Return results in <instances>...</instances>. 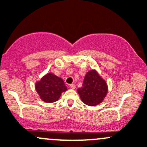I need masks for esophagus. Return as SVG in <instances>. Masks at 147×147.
<instances>
[{"label":"esophagus","mask_w":147,"mask_h":147,"mask_svg":"<svg viewBox=\"0 0 147 147\" xmlns=\"http://www.w3.org/2000/svg\"><path fill=\"white\" fill-rule=\"evenodd\" d=\"M69 87H70V88H72V89H75V88H76V85H75V84H70V85H69Z\"/></svg>","instance_id":"34e87169"}]
</instances>
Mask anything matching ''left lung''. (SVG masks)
<instances>
[{"label":"left lung","instance_id":"obj_1","mask_svg":"<svg viewBox=\"0 0 147 147\" xmlns=\"http://www.w3.org/2000/svg\"><path fill=\"white\" fill-rule=\"evenodd\" d=\"M108 89L107 83L95 70L86 74L82 86L78 90L82 101L89 106H95L103 101Z\"/></svg>","mask_w":147,"mask_h":147}]
</instances>
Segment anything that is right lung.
<instances>
[{
    "mask_svg": "<svg viewBox=\"0 0 147 147\" xmlns=\"http://www.w3.org/2000/svg\"><path fill=\"white\" fill-rule=\"evenodd\" d=\"M35 89L42 101L48 103L58 100L62 93L67 90L64 81L52 73H47L37 82Z\"/></svg>",
    "mask_w": 147,
    "mask_h": 147,
    "instance_id": "add662e5",
    "label": "right lung"
}]
</instances>
